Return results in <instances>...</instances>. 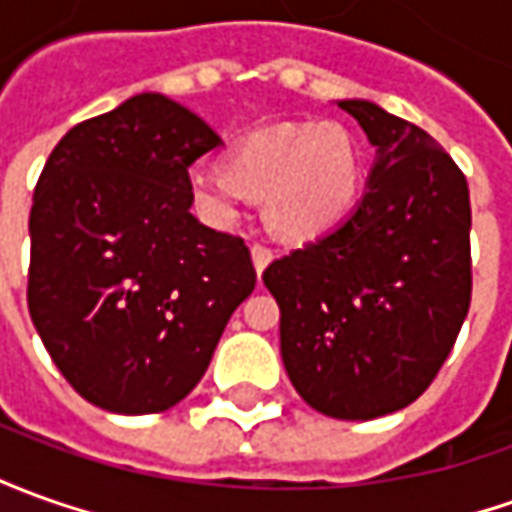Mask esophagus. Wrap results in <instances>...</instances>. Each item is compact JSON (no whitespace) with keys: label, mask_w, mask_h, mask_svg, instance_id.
<instances>
[{"label":"esophagus","mask_w":512,"mask_h":512,"mask_svg":"<svg viewBox=\"0 0 512 512\" xmlns=\"http://www.w3.org/2000/svg\"><path fill=\"white\" fill-rule=\"evenodd\" d=\"M250 259H253V267H256V273L262 276L264 267L273 262V250L267 248V245H250Z\"/></svg>","instance_id":"1"}]
</instances>
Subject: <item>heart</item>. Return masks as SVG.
Instances as JSON below:
<instances>
[{
  "label": "heart",
  "instance_id": "heart-1",
  "mask_svg": "<svg viewBox=\"0 0 512 512\" xmlns=\"http://www.w3.org/2000/svg\"><path fill=\"white\" fill-rule=\"evenodd\" d=\"M362 175L359 142L343 125L287 122L248 133L225 169H195L189 195L214 222H234L248 200L264 203L273 234L309 242L354 209Z\"/></svg>",
  "mask_w": 512,
  "mask_h": 512
}]
</instances>
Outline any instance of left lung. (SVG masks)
Instances as JSON below:
<instances>
[{"label":"left lung","instance_id":"1","mask_svg":"<svg viewBox=\"0 0 512 512\" xmlns=\"http://www.w3.org/2000/svg\"><path fill=\"white\" fill-rule=\"evenodd\" d=\"M376 147L365 195L340 225L264 270L281 359L329 418L404 410L449 357L471 303L465 175L426 130L370 100H340Z\"/></svg>","mask_w":512,"mask_h":512}]
</instances>
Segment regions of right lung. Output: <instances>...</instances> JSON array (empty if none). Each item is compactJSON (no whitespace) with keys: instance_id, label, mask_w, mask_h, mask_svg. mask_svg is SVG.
Returning a JSON list of instances; mask_svg holds the SVG:
<instances>
[{"instance_id":"add662e5","label":"right lung","mask_w":512,"mask_h":512,"mask_svg":"<svg viewBox=\"0 0 512 512\" xmlns=\"http://www.w3.org/2000/svg\"><path fill=\"white\" fill-rule=\"evenodd\" d=\"M220 144L181 102L144 91L74 125L38 178L30 317L100 410L147 415L189 396L256 287L245 242L189 211V167Z\"/></svg>"}]
</instances>
